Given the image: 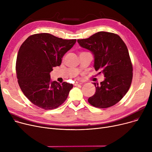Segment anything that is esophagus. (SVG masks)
<instances>
[{"label": "esophagus", "mask_w": 152, "mask_h": 152, "mask_svg": "<svg viewBox=\"0 0 152 152\" xmlns=\"http://www.w3.org/2000/svg\"><path fill=\"white\" fill-rule=\"evenodd\" d=\"M81 84H79V83H78V84H74V86H81Z\"/></svg>", "instance_id": "obj_1"}]
</instances>
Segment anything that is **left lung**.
<instances>
[{
    "label": "left lung",
    "mask_w": 152,
    "mask_h": 152,
    "mask_svg": "<svg viewBox=\"0 0 152 152\" xmlns=\"http://www.w3.org/2000/svg\"><path fill=\"white\" fill-rule=\"evenodd\" d=\"M77 42L92 52L95 69L101 70L105 77L100 84L93 83L96 91L89 103L100 108L115 105L128 91L132 79V65L125 43L118 35L104 31L78 39Z\"/></svg>",
    "instance_id": "8db88e82"
}]
</instances>
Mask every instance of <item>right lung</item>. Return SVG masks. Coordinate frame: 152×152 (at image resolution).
<instances>
[{
	"label": "right lung",
	"instance_id": "1",
	"mask_svg": "<svg viewBox=\"0 0 152 152\" xmlns=\"http://www.w3.org/2000/svg\"><path fill=\"white\" fill-rule=\"evenodd\" d=\"M76 42L49 33L30 36L21 45L17 58L18 83L24 95L36 106L44 110L58 107L67 99L73 84L50 80L52 68Z\"/></svg>",
	"mask_w": 152,
	"mask_h": 152
}]
</instances>
